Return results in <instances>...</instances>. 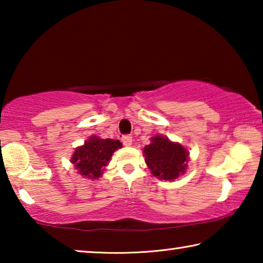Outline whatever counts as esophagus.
I'll return each instance as SVG.
<instances>
[{"mask_svg":"<svg viewBox=\"0 0 263 263\" xmlns=\"http://www.w3.org/2000/svg\"><path fill=\"white\" fill-rule=\"evenodd\" d=\"M122 140H123V144L127 146V147H128V146L132 145V137L131 136H124L122 138Z\"/></svg>","mask_w":263,"mask_h":263,"instance_id":"obj_1","label":"esophagus"}]
</instances>
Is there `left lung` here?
<instances>
[{
    "mask_svg": "<svg viewBox=\"0 0 263 263\" xmlns=\"http://www.w3.org/2000/svg\"><path fill=\"white\" fill-rule=\"evenodd\" d=\"M142 154L152 175L159 180L175 181L188 169L189 151L162 135L151 138V144L145 146Z\"/></svg>",
    "mask_w": 263,
    "mask_h": 263,
    "instance_id": "left-lung-1",
    "label": "left lung"
}]
</instances>
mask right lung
Segmentation results:
<instances>
[{"mask_svg": "<svg viewBox=\"0 0 263 263\" xmlns=\"http://www.w3.org/2000/svg\"><path fill=\"white\" fill-rule=\"evenodd\" d=\"M122 146L119 140L90 136L83 145L75 148L70 162L81 176L90 180L100 179L115 151L122 148Z\"/></svg>", "mask_w": 263, "mask_h": 263, "instance_id": "add662e5", "label": "right lung"}]
</instances>
